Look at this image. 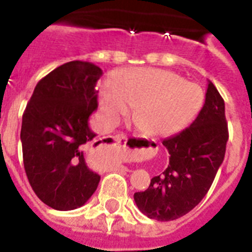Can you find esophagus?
Segmentation results:
<instances>
[{
    "instance_id": "esophagus-1",
    "label": "esophagus",
    "mask_w": 252,
    "mask_h": 252,
    "mask_svg": "<svg viewBox=\"0 0 252 252\" xmlns=\"http://www.w3.org/2000/svg\"><path fill=\"white\" fill-rule=\"evenodd\" d=\"M114 140L116 141V144L119 145L120 150H122V153H126V141H128V138H126V134H116L114 137Z\"/></svg>"
}]
</instances>
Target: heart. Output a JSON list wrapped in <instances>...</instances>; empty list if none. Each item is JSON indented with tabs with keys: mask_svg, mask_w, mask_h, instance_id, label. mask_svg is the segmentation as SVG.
<instances>
[{
	"mask_svg": "<svg viewBox=\"0 0 252 252\" xmlns=\"http://www.w3.org/2000/svg\"><path fill=\"white\" fill-rule=\"evenodd\" d=\"M205 93L197 84L162 69L142 68L120 73L99 93L107 124L114 126L134 107L133 120L146 136H168L199 114Z\"/></svg>",
	"mask_w": 252,
	"mask_h": 252,
	"instance_id": "b5f03b06",
	"label": "heart"
}]
</instances>
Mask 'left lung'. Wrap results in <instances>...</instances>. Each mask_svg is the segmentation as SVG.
<instances>
[{
	"instance_id": "left-lung-1",
	"label": "left lung",
	"mask_w": 252,
	"mask_h": 252,
	"mask_svg": "<svg viewBox=\"0 0 252 252\" xmlns=\"http://www.w3.org/2000/svg\"><path fill=\"white\" fill-rule=\"evenodd\" d=\"M229 138L225 103L209 81L205 103L191 126L163 140L170 158L166 170L134 193L138 209L149 219L172 221L192 211L209 191L223 162Z\"/></svg>"
}]
</instances>
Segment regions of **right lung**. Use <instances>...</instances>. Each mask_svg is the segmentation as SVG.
<instances>
[{"label": "right lung", "instance_id": "obj_1", "mask_svg": "<svg viewBox=\"0 0 252 252\" xmlns=\"http://www.w3.org/2000/svg\"><path fill=\"white\" fill-rule=\"evenodd\" d=\"M102 74L86 61L61 65L39 81L23 114L26 175L37 197L56 211L82 207L100 180L85 149L96 136L89 119L98 108L95 86Z\"/></svg>", "mask_w": 252, "mask_h": 252}]
</instances>
